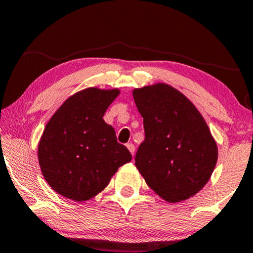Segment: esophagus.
I'll use <instances>...</instances> for the list:
<instances>
[{"mask_svg": "<svg viewBox=\"0 0 253 253\" xmlns=\"http://www.w3.org/2000/svg\"><path fill=\"white\" fill-rule=\"evenodd\" d=\"M126 147L128 148V150L130 151V154L134 155V151H135V147H134V144L133 143H127Z\"/></svg>", "mask_w": 253, "mask_h": 253, "instance_id": "34e87169", "label": "esophagus"}]
</instances>
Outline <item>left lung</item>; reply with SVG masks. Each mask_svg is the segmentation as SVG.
<instances>
[{"mask_svg": "<svg viewBox=\"0 0 253 253\" xmlns=\"http://www.w3.org/2000/svg\"><path fill=\"white\" fill-rule=\"evenodd\" d=\"M133 97L144 128L136 168L164 200L188 199L206 185L216 166L217 147L206 121L183 93L167 84L135 89Z\"/></svg>", "mask_w": 253, "mask_h": 253, "instance_id": "obj_1", "label": "left lung"}]
</instances>
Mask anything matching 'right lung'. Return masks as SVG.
<instances>
[{
  "mask_svg": "<svg viewBox=\"0 0 253 253\" xmlns=\"http://www.w3.org/2000/svg\"><path fill=\"white\" fill-rule=\"evenodd\" d=\"M119 90L89 87L69 97L40 139L39 164L47 183L68 199L85 201L107 186L132 155L103 117Z\"/></svg>",
  "mask_w": 253,
  "mask_h": 253,
  "instance_id": "right-lung-1",
  "label": "right lung"
}]
</instances>
